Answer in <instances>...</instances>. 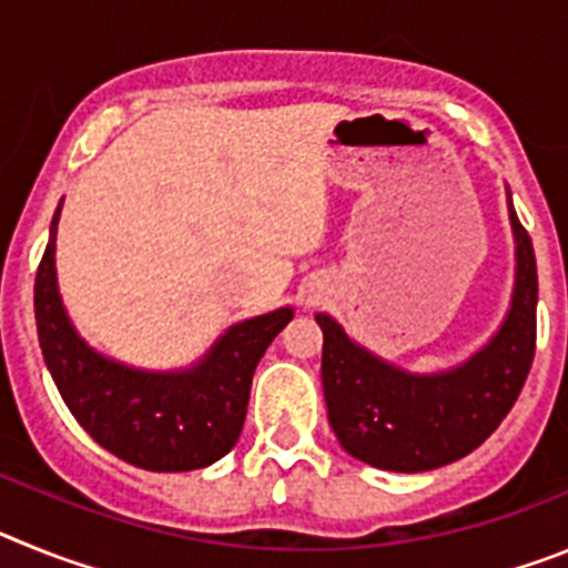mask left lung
<instances>
[{"label": "left lung", "instance_id": "obj_1", "mask_svg": "<svg viewBox=\"0 0 568 568\" xmlns=\"http://www.w3.org/2000/svg\"><path fill=\"white\" fill-rule=\"evenodd\" d=\"M518 281L504 327L453 373L409 375L346 338L329 315L321 381L329 426L346 453L389 471H426L478 449L518 400L538 338V264L526 227L509 207Z\"/></svg>", "mask_w": 568, "mask_h": 568}]
</instances>
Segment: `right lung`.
I'll list each match as a JSON object with an SVG mask.
<instances>
[{"mask_svg": "<svg viewBox=\"0 0 568 568\" xmlns=\"http://www.w3.org/2000/svg\"><path fill=\"white\" fill-rule=\"evenodd\" d=\"M57 222L59 210L39 261L33 307L44 364L73 418L99 446L139 469L190 471L224 458L247 418L255 366L293 310L230 327L190 373H139L93 353L70 327L53 270Z\"/></svg>", "mask_w": 568, "mask_h": 568, "instance_id": "1", "label": "right lung"}]
</instances>
